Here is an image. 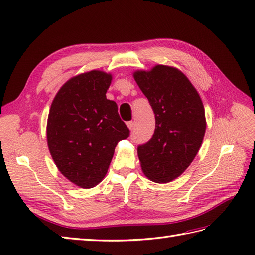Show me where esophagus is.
I'll return each instance as SVG.
<instances>
[{
    "label": "esophagus",
    "instance_id": "obj_1",
    "mask_svg": "<svg viewBox=\"0 0 255 255\" xmlns=\"http://www.w3.org/2000/svg\"><path fill=\"white\" fill-rule=\"evenodd\" d=\"M133 125H134V124H133V122H132V121H130V122H128V123H127V126H128V128H129V129H130V130H132V129H133Z\"/></svg>",
    "mask_w": 255,
    "mask_h": 255
}]
</instances>
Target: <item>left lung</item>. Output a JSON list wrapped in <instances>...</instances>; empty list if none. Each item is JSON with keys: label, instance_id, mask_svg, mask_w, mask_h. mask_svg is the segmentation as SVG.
Instances as JSON below:
<instances>
[{"label": "left lung", "instance_id": "8db88e82", "mask_svg": "<svg viewBox=\"0 0 255 255\" xmlns=\"http://www.w3.org/2000/svg\"><path fill=\"white\" fill-rule=\"evenodd\" d=\"M133 78L155 117L152 138L138 147L142 172L155 183H169L187 169L202 145L206 130L203 102L176 68L158 64L150 71H136Z\"/></svg>", "mask_w": 255, "mask_h": 255}]
</instances>
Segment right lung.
Masks as SVG:
<instances>
[{"label":"right lung","instance_id":"add662e5","mask_svg":"<svg viewBox=\"0 0 255 255\" xmlns=\"http://www.w3.org/2000/svg\"><path fill=\"white\" fill-rule=\"evenodd\" d=\"M112 75L92 70L59 90L48 115L47 141L57 167L70 182L92 188L106 175L115 147L129 137L117 104L106 99Z\"/></svg>","mask_w":255,"mask_h":255}]
</instances>
